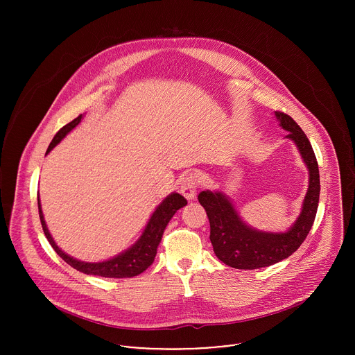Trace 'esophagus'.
I'll list each match as a JSON object with an SVG mask.
<instances>
[{
  "instance_id": "34e87169",
  "label": "esophagus",
  "mask_w": 355,
  "mask_h": 355,
  "mask_svg": "<svg viewBox=\"0 0 355 355\" xmlns=\"http://www.w3.org/2000/svg\"><path fill=\"white\" fill-rule=\"evenodd\" d=\"M201 183V176L197 171H191L189 172L183 180H182V187H180V191L182 194L187 198V200H193L196 193H197V189Z\"/></svg>"
}]
</instances>
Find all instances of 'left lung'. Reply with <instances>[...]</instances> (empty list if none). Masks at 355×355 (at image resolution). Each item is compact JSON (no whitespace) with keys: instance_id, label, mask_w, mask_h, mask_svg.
Instances as JSON below:
<instances>
[{"instance_id":"obj_1","label":"left lung","mask_w":355,"mask_h":355,"mask_svg":"<svg viewBox=\"0 0 355 355\" xmlns=\"http://www.w3.org/2000/svg\"><path fill=\"white\" fill-rule=\"evenodd\" d=\"M286 137L295 142L309 169V189L302 211L287 232H262L246 225L234 205L220 191H201L198 201L210 223L213 252L225 265L236 269H258L273 265L300 249L315 218L320 198V172L313 148L301 127L283 112H275Z\"/></svg>"}]
</instances>
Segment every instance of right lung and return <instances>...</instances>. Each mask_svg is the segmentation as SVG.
<instances>
[{"mask_svg": "<svg viewBox=\"0 0 355 355\" xmlns=\"http://www.w3.org/2000/svg\"><path fill=\"white\" fill-rule=\"evenodd\" d=\"M82 117L83 116L79 114L76 119H73L71 123L65 124L54 135V138H53V141H51V145L46 150V154L51 152L57 144H60V141L71 130H73L80 123ZM184 205H187V201H186L184 197H182L178 193H172L171 196H168L162 202L157 206V209L154 210V213H153L148 225L145 227V231L142 232L141 238L128 250H125V252H123V253H120L119 255L107 259V261L85 262V261L75 259L71 255L64 253L55 245V242L53 241L51 232L46 227L44 213H42V207H41V202H40V197H38V209H40V218H41L42 230H44L51 248L54 249V252L58 254L68 265H71L72 268H75L76 270H79L82 273L102 276V277H112V279H123V277L138 276L152 265L165 227L168 225V223L173 217V214L180 207H183Z\"/></svg>", "mask_w": 355, "mask_h": 355, "instance_id": "add662e5", "label": "right lung"}]
</instances>
